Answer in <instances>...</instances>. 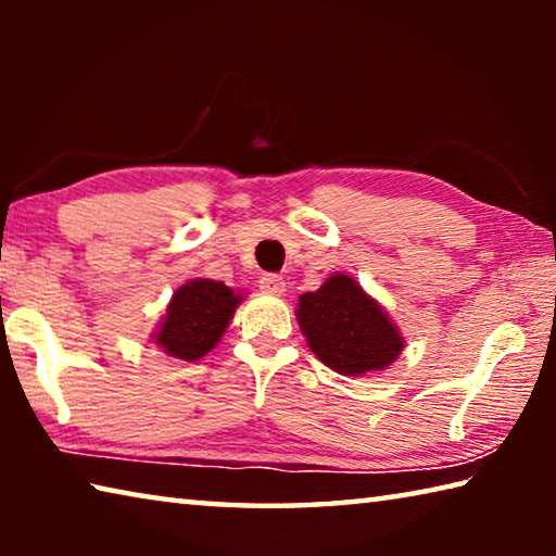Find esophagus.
<instances>
[{
  "mask_svg": "<svg viewBox=\"0 0 556 556\" xmlns=\"http://www.w3.org/2000/svg\"><path fill=\"white\" fill-rule=\"evenodd\" d=\"M260 289L265 291V294L279 296L281 291H285V279H281L279 275H262L260 277Z\"/></svg>",
  "mask_w": 556,
  "mask_h": 556,
  "instance_id": "34e87169",
  "label": "esophagus"
}]
</instances>
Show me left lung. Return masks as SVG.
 I'll use <instances>...</instances> for the list:
<instances>
[{
    "label": "left lung",
    "mask_w": 556,
    "mask_h": 556,
    "mask_svg": "<svg viewBox=\"0 0 556 556\" xmlns=\"http://www.w3.org/2000/svg\"><path fill=\"white\" fill-rule=\"evenodd\" d=\"M296 318L318 361L351 378L384 370L402 353L397 326L348 275H333L321 289L306 291Z\"/></svg>",
    "instance_id": "left-lung-1"
}]
</instances>
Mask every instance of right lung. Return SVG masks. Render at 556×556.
<instances>
[{"mask_svg": "<svg viewBox=\"0 0 556 556\" xmlns=\"http://www.w3.org/2000/svg\"><path fill=\"white\" fill-rule=\"evenodd\" d=\"M242 301L230 287L213 279H193L176 289L154 343L181 361H199L211 353Z\"/></svg>", "mask_w": 556, "mask_h": 556, "instance_id": "1", "label": "right lung"}]
</instances>
